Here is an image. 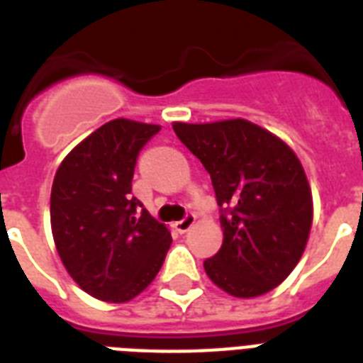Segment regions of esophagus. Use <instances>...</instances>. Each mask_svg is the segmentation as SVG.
Segmentation results:
<instances>
[{
  "label": "esophagus",
  "mask_w": 363,
  "mask_h": 363,
  "mask_svg": "<svg viewBox=\"0 0 363 363\" xmlns=\"http://www.w3.org/2000/svg\"><path fill=\"white\" fill-rule=\"evenodd\" d=\"M194 222H196V216H194V215H186V216H184V218H182V220L175 222V230L179 233H186L188 230H190V228L194 226Z\"/></svg>",
  "instance_id": "obj_1"
}]
</instances>
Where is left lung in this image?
<instances>
[{"label": "left lung", "instance_id": "8db88e82", "mask_svg": "<svg viewBox=\"0 0 363 363\" xmlns=\"http://www.w3.org/2000/svg\"><path fill=\"white\" fill-rule=\"evenodd\" d=\"M203 164L220 205L224 241L203 262L216 286L256 298L279 286L298 265L313 224L303 165L286 143L252 122L173 124Z\"/></svg>", "mask_w": 363, "mask_h": 363}]
</instances>
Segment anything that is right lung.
<instances>
[{
  "instance_id": "add662e5",
  "label": "right lung",
  "mask_w": 363,
  "mask_h": 363,
  "mask_svg": "<svg viewBox=\"0 0 363 363\" xmlns=\"http://www.w3.org/2000/svg\"><path fill=\"white\" fill-rule=\"evenodd\" d=\"M160 125L116 118L90 133L60 164L50 226L71 279L92 298L125 303L158 275L171 233L131 196L137 156Z\"/></svg>"
}]
</instances>
